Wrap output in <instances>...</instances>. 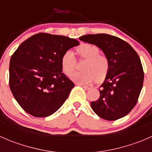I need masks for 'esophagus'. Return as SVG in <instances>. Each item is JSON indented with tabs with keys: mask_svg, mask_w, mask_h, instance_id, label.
I'll use <instances>...</instances> for the list:
<instances>
[{
	"mask_svg": "<svg viewBox=\"0 0 152 152\" xmlns=\"http://www.w3.org/2000/svg\"><path fill=\"white\" fill-rule=\"evenodd\" d=\"M80 85V86H82V87H83L84 89H85V90H90V87H88V86H86V85Z\"/></svg>",
	"mask_w": 152,
	"mask_h": 152,
	"instance_id": "34e87169",
	"label": "esophagus"
}]
</instances>
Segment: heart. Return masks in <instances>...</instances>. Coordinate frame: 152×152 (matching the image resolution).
<instances>
[{"mask_svg":"<svg viewBox=\"0 0 152 152\" xmlns=\"http://www.w3.org/2000/svg\"><path fill=\"white\" fill-rule=\"evenodd\" d=\"M78 56L81 59H86L83 65V72H78L72 76L74 82L81 85H87L96 79L101 81L105 77L110 68V62L107 56L99 53L97 46L90 44H82L76 49ZM62 70L67 76H70L76 70V61L70 51H67L61 59Z\"/></svg>","mask_w":152,"mask_h":152,"instance_id":"b5f03b06","label":"heart"}]
</instances>
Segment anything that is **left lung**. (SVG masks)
Listing matches in <instances>:
<instances>
[{
    "label": "left lung",
    "instance_id": "8db88e82",
    "mask_svg": "<svg viewBox=\"0 0 152 152\" xmlns=\"http://www.w3.org/2000/svg\"><path fill=\"white\" fill-rule=\"evenodd\" d=\"M79 39L100 48L110 62L99 99L90 103L92 109L105 120L121 118L136 105L142 87L144 73L140 57L128 42L113 35L87 34Z\"/></svg>",
    "mask_w": 152,
    "mask_h": 152
}]
</instances>
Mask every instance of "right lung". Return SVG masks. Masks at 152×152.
I'll return each mask as SVG.
<instances>
[{"mask_svg": "<svg viewBox=\"0 0 152 152\" xmlns=\"http://www.w3.org/2000/svg\"><path fill=\"white\" fill-rule=\"evenodd\" d=\"M76 39L39 33L20 45L10 63V87L24 111L37 118L53 114L66 101L74 83L63 73L61 59L79 45Z\"/></svg>", "mask_w": 152, "mask_h": 152, "instance_id": "obj_1", "label": "right lung"}]
</instances>
